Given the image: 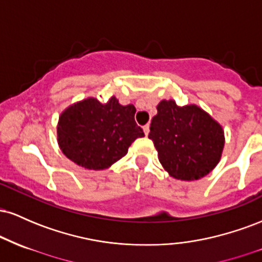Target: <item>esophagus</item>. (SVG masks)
I'll list each match as a JSON object with an SVG mask.
<instances>
[{
	"label": "esophagus",
	"instance_id": "obj_1",
	"mask_svg": "<svg viewBox=\"0 0 262 262\" xmlns=\"http://www.w3.org/2000/svg\"><path fill=\"white\" fill-rule=\"evenodd\" d=\"M143 129H144V133H145V135H148L149 132H150V125L149 124H145L143 127Z\"/></svg>",
	"mask_w": 262,
	"mask_h": 262
}]
</instances>
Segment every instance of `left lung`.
<instances>
[{
    "mask_svg": "<svg viewBox=\"0 0 262 262\" xmlns=\"http://www.w3.org/2000/svg\"><path fill=\"white\" fill-rule=\"evenodd\" d=\"M149 139L154 141L159 161L170 176L192 181L217 166L224 148V132L196 104L180 107L172 100L158 104Z\"/></svg>",
    "mask_w": 262,
    "mask_h": 262,
    "instance_id": "obj_1",
    "label": "left lung"
}]
</instances>
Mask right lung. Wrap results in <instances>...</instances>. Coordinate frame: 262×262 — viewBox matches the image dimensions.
Returning <instances> with one entry per match:
<instances>
[{"mask_svg":"<svg viewBox=\"0 0 262 262\" xmlns=\"http://www.w3.org/2000/svg\"><path fill=\"white\" fill-rule=\"evenodd\" d=\"M135 111L133 104L122 106L116 97L104 104L92 97L77 102L59 118L60 149L85 169H107L127 154L137 138L144 137L134 121Z\"/></svg>","mask_w":262,"mask_h":262,"instance_id":"1","label":"right lung"}]
</instances>
